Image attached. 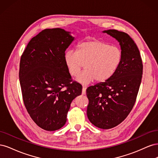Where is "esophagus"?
<instances>
[{
    "label": "esophagus",
    "instance_id": "1",
    "mask_svg": "<svg viewBox=\"0 0 158 158\" xmlns=\"http://www.w3.org/2000/svg\"><path fill=\"white\" fill-rule=\"evenodd\" d=\"M85 89H86V86H84L83 85V88H82V95H85Z\"/></svg>",
    "mask_w": 158,
    "mask_h": 158
}]
</instances>
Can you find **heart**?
<instances>
[{"label": "heart", "instance_id": "b5f03b06", "mask_svg": "<svg viewBox=\"0 0 158 158\" xmlns=\"http://www.w3.org/2000/svg\"><path fill=\"white\" fill-rule=\"evenodd\" d=\"M123 59V52L118 47L95 40L80 44L76 52L66 51L64 64L72 77H77L84 68L86 69L78 78V81L88 84L95 80L103 82L111 78L118 69Z\"/></svg>", "mask_w": 158, "mask_h": 158}]
</instances>
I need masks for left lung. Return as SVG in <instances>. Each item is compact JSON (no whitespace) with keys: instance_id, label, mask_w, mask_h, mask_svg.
I'll return each instance as SVG.
<instances>
[{"instance_id":"obj_1","label":"left lung","mask_w":158,"mask_h":158,"mask_svg":"<svg viewBox=\"0 0 158 158\" xmlns=\"http://www.w3.org/2000/svg\"><path fill=\"white\" fill-rule=\"evenodd\" d=\"M103 32L119 42L123 59L111 78L87 88V116L95 127L109 129L125 120L135 106L142 80L143 64L137 45L127 33L116 30Z\"/></svg>"}]
</instances>
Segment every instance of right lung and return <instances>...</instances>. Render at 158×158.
Masks as SVG:
<instances>
[{
	"label": "right lung",
	"instance_id": "right-lung-1",
	"mask_svg": "<svg viewBox=\"0 0 158 158\" xmlns=\"http://www.w3.org/2000/svg\"><path fill=\"white\" fill-rule=\"evenodd\" d=\"M73 40L61 28L45 29L30 41L21 56L19 78L23 103L32 120L45 131L65 125L72 101L82 94V86L73 82L64 61Z\"/></svg>",
	"mask_w": 158,
	"mask_h": 158
}]
</instances>
